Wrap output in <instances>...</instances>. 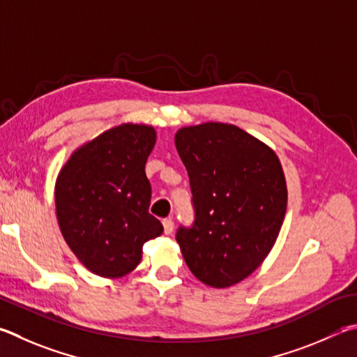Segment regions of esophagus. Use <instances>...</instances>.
<instances>
[{
    "instance_id": "obj_1",
    "label": "esophagus",
    "mask_w": 357,
    "mask_h": 357,
    "mask_svg": "<svg viewBox=\"0 0 357 357\" xmlns=\"http://www.w3.org/2000/svg\"><path fill=\"white\" fill-rule=\"evenodd\" d=\"M162 225H164V232H165V234H172L173 228H174L173 220L172 218H165L164 222H162Z\"/></svg>"
}]
</instances>
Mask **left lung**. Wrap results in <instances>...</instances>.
<instances>
[{
    "label": "left lung",
    "mask_w": 357,
    "mask_h": 357,
    "mask_svg": "<svg viewBox=\"0 0 357 357\" xmlns=\"http://www.w3.org/2000/svg\"><path fill=\"white\" fill-rule=\"evenodd\" d=\"M189 173L192 226L176 242L201 282L223 289L250 276L273 248L287 209L286 178L273 150L243 129L203 123L174 135Z\"/></svg>",
    "instance_id": "obj_1"
}]
</instances>
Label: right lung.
I'll list each match as a JSON object with an SVG mask.
<instances>
[{
  "instance_id": "1",
  "label": "right lung",
  "mask_w": 357,
  "mask_h": 357,
  "mask_svg": "<svg viewBox=\"0 0 357 357\" xmlns=\"http://www.w3.org/2000/svg\"><path fill=\"white\" fill-rule=\"evenodd\" d=\"M156 144L146 125H120L100 134L73 156L56 183L61 232L76 257L102 278L137 267L142 246L164 226L150 209L145 164Z\"/></svg>"
}]
</instances>
